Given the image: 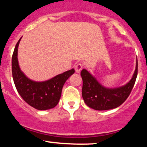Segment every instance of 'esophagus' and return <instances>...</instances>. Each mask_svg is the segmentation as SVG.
Listing matches in <instances>:
<instances>
[{
	"label": "esophagus",
	"instance_id": "1",
	"mask_svg": "<svg viewBox=\"0 0 147 147\" xmlns=\"http://www.w3.org/2000/svg\"><path fill=\"white\" fill-rule=\"evenodd\" d=\"M82 68H83V65H82V63L77 64V65H75V71H76V72H78V73H80V72H81Z\"/></svg>",
	"mask_w": 147,
	"mask_h": 147
}]
</instances>
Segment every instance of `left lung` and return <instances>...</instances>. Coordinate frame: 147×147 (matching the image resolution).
<instances>
[{
    "mask_svg": "<svg viewBox=\"0 0 147 147\" xmlns=\"http://www.w3.org/2000/svg\"><path fill=\"white\" fill-rule=\"evenodd\" d=\"M138 75V59L136 68L131 80L124 86L109 88L103 86L96 78L83 69L81 76L83 80L82 97L86 105L96 110H108L118 107L125 102L133 89Z\"/></svg>",
    "mask_w": 147,
    "mask_h": 147,
    "instance_id": "1",
    "label": "left lung"
}]
</instances>
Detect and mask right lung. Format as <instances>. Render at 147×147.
I'll use <instances>...</instances> for the list:
<instances>
[{"label":"right lung","mask_w":147,"mask_h":147,"mask_svg":"<svg viewBox=\"0 0 147 147\" xmlns=\"http://www.w3.org/2000/svg\"><path fill=\"white\" fill-rule=\"evenodd\" d=\"M21 38L16 45L12 57V77L16 88L24 100L35 109L47 110L54 108L59 102L64 84L75 73V70L71 69L44 82L30 80L19 65L17 54Z\"/></svg>","instance_id":"1"}]
</instances>
